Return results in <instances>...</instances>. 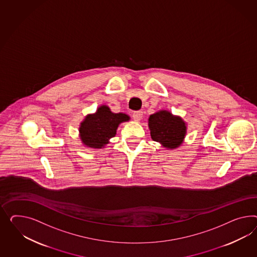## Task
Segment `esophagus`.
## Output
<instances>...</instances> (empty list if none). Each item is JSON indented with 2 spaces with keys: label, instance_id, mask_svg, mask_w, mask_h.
I'll list each match as a JSON object with an SVG mask.
<instances>
[{
  "label": "esophagus",
  "instance_id": "obj_1",
  "mask_svg": "<svg viewBox=\"0 0 257 257\" xmlns=\"http://www.w3.org/2000/svg\"><path fill=\"white\" fill-rule=\"evenodd\" d=\"M143 117V112L142 111H136L134 112L133 114V118L136 120V121H139L141 118Z\"/></svg>",
  "mask_w": 257,
  "mask_h": 257
}]
</instances>
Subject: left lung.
<instances>
[{"mask_svg": "<svg viewBox=\"0 0 257 257\" xmlns=\"http://www.w3.org/2000/svg\"><path fill=\"white\" fill-rule=\"evenodd\" d=\"M148 125L152 139L167 150L181 146L187 134V123L183 118L166 109L151 115Z\"/></svg>", "mask_w": 257, "mask_h": 257, "instance_id": "8db88e82", "label": "left lung"}]
</instances>
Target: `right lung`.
<instances>
[{
    "label": "right lung",
    "mask_w": 257,
    "mask_h": 257,
    "mask_svg": "<svg viewBox=\"0 0 257 257\" xmlns=\"http://www.w3.org/2000/svg\"><path fill=\"white\" fill-rule=\"evenodd\" d=\"M130 120L125 113H113L109 106L102 104L93 114H88L80 122L78 132L84 146L90 149H104L115 137L118 125Z\"/></svg>",
    "instance_id": "right-lung-1"
}]
</instances>
